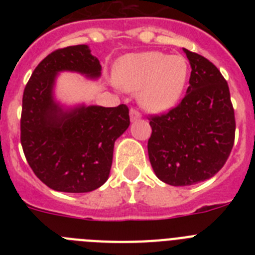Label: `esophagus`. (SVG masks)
Masks as SVG:
<instances>
[{
	"label": "esophagus",
	"instance_id": "esophagus-1",
	"mask_svg": "<svg viewBox=\"0 0 255 255\" xmlns=\"http://www.w3.org/2000/svg\"><path fill=\"white\" fill-rule=\"evenodd\" d=\"M140 117H141V115L138 110H135V108H131V110H130V120L136 121V120H139Z\"/></svg>",
	"mask_w": 255,
	"mask_h": 255
}]
</instances>
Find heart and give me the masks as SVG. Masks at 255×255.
Listing matches in <instances>:
<instances>
[{"mask_svg": "<svg viewBox=\"0 0 255 255\" xmlns=\"http://www.w3.org/2000/svg\"><path fill=\"white\" fill-rule=\"evenodd\" d=\"M189 76V64L181 55L149 51L121 58L115 79L121 88L139 92V103L150 112H163L179 102Z\"/></svg>", "mask_w": 255, "mask_h": 255, "instance_id": "heart-1", "label": "heart"}]
</instances>
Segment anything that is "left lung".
<instances>
[{
    "label": "left lung",
    "mask_w": 255,
    "mask_h": 255,
    "mask_svg": "<svg viewBox=\"0 0 255 255\" xmlns=\"http://www.w3.org/2000/svg\"><path fill=\"white\" fill-rule=\"evenodd\" d=\"M191 66L185 97L161 116H150L148 155L161 181L188 186L224 167L235 140V115L227 82L203 56L184 48Z\"/></svg>",
    "instance_id": "obj_1"
}]
</instances>
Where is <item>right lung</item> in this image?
<instances>
[{
	"instance_id": "add662e5",
	"label": "right lung",
	"mask_w": 255,
	"mask_h": 255,
	"mask_svg": "<svg viewBox=\"0 0 255 255\" xmlns=\"http://www.w3.org/2000/svg\"><path fill=\"white\" fill-rule=\"evenodd\" d=\"M101 70L87 44L56 49L40 61L24 89L22 150L38 179L56 191L88 193L102 186L110 176L115 141L130 125L125 105L64 107L55 100L60 73L98 79Z\"/></svg>"
}]
</instances>
